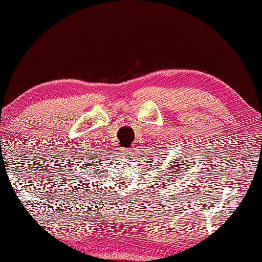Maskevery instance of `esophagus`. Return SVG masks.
<instances>
[{
    "instance_id": "obj_1",
    "label": "esophagus",
    "mask_w": 262,
    "mask_h": 262,
    "mask_svg": "<svg viewBox=\"0 0 262 262\" xmlns=\"http://www.w3.org/2000/svg\"><path fill=\"white\" fill-rule=\"evenodd\" d=\"M122 154L123 156H131V155H134V150H132V147H128V149H124L122 150Z\"/></svg>"
}]
</instances>
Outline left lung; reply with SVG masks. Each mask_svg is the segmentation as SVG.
<instances>
[{
	"label": "left lung",
	"mask_w": 262,
	"mask_h": 262,
	"mask_svg": "<svg viewBox=\"0 0 262 262\" xmlns=\"http://www.w3.org/2000/svg\"><path fill=\"white\" fill-rule=\"evenodd\" d=\"M177 163H178V162H177ZM181 165H182V164H177L178 168H180ZM178 168H176V166H175V171H173V172H180V170H178Z\"/></svg>",
	"instance_id": "obj_1"
}]
</instances>
